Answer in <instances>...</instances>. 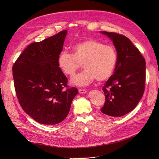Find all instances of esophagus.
Returning a JSON list of instances; mask_svg holds the SVG:
<instances>
[{"label": "esophagus", "instance_id": "esophagus-1", "mask_svg": "<svg viewBox=\"0 0 159 159\" xmlns=\"http://www.w3.org/2000/svg\"><path fill=\"white\" fill-rule=\"evenodd\" d=\"M79 92L80 93H87V91L86 89H79Z\"/></svg>", "mask_w": 159, "mask_h": 159}]
</instances>
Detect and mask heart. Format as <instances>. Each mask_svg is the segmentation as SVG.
I'll use <instances>...</instances> for the list:
<instances>
[{"instance_id": "heart-1", "label": "heart", "mask_w": 159, "mask_h": 159, "mask_svg": "<svg viewBox=\"0 0 159 159\" xmlns=\"http://www.w3.org/2000/svg\"><path fill=\"white\" fill-rule=\"evenodd\" d=\"M73 54L61 52L57 57V65L66 75L71 76L82 63L84 70L75 75L71 84L86 87L97 79L104 81L113 75L117 63V53L113 46L89 39L72 46Z\"/></svg>"}]
</instances>
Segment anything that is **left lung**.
Returning a JSON list of instances; mask_svg holds the SVG:
<instances>
[{
    "label": "left lung",
    "mask_w": 159,
    "mask_h": 159,
    "mask_svg": "<svg viewBox=\"0 0 159 159\" xmlns=\"http://www.w3.org/2000/svg\"><path fill=\"white\" fill-rule=\"evenodd\" d=\"M100 33L111 39L118 57L114 73L102 88L106 101L101 111L113 117H119L131 111L143 97L146 62L126 37L112 32Z\"/></svg>",
    "instance_id": "1"
}]
</instances>
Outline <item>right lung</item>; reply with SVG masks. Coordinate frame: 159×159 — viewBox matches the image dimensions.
Listing matches in <instances>:
<instances>
[{
    "label": "right lung",
    "instance_id": "add662e5",
    "mask_svg": "<svg viewBox=\"0 0 159 159\" xmlns=\"http://www.w3.org/2000/svg\"><path fill=\"white\" fill-rule=\"evenodd\" d=\"M68 31L39 43L30 44L13 66L16 97L24 111L42 124L54 125L68 116L78 94L69 88L66 77L57 65Z\"/></svg>",
    "mask_w": 159,
    "mask_h": 159
}]
</instances>
